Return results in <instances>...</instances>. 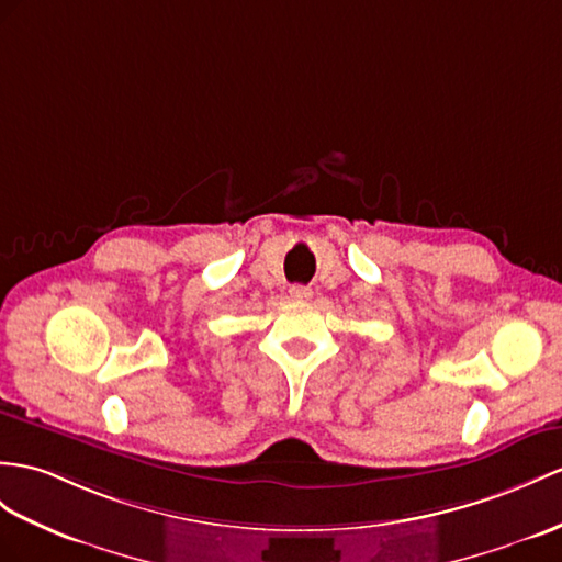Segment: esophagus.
Returning a JSON list of instances; mask_svg holds the SVG:
<instances>
[{"instance_id": "esophagus-1", "label": "esophagus", "mask_w": 562, "mask_h": 562, "mask_svg": "<svg viewBox=\"0 0 562 562\" xmlns=\"http://www.w3.org/2000/svg\"><path fill=\"white\" fill-rule=\"evenodd\" d=\"M310 295H312V291L305 289V285H293V289H291L293 300H307Z\"/></svg>"}]
</instances>
